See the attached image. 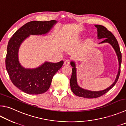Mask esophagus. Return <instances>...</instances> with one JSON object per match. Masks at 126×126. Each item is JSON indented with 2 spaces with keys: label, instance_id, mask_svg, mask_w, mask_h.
I'll use <instances>...</instances> for the list:
<instances>
[{
  "label": "esophagus",
  "instance_id": "34e87169",
  "mask_svg": "<svg viewBox=\"0 0 126 126\" xmlns=\"http://www.w3.org/2000/svg\"><path fill=\"white\" fill-rule=\"evenodd\" d=\"M70 64V61L69 59H67V60H65L64 61V65H69Z\"/></svg>",
  "mask_w": 126,
  "mask_h": 126
}]
</instances>
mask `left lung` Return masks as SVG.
Listing matches in <instances>:
<instances>
[{"mask_svg":"<svg viewBox=\"0 0 126 126\" xmlns=\"http://www.w3.org/2000/svg\"><path fill=\"white\" fill-rule=\"evenodd\" d=\"M95 26L97 28V38L98 39H104L102 42L99 43V44L104 43H108L110 44L112 47L113 48L117 54L118 61L119 63V67L118 73L116 76L115 81L111 86L106 89L100 91H91L89 90H86L83 88L80 87L77 83V68L76 64L75 62L71 61L70 65L72 68V77L70 80V88L72 92L75 95L79 97H83L84 98H88V99H93V98H96L101 96L105 94V93L108 92L111 88H112L113 86L117 83L119 76L121 72V65L122 62V54L120 51V47H119L118 43L117 40L115 36L110 31H109L106 27L100 25H95Z\"/></svg>","mask_w":126,"mask_h":126,"instance_id":"obj_1","label":"left lung"}]
</instances>
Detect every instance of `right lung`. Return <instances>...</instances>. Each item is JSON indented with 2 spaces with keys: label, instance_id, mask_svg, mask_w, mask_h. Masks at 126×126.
<instances>
[{
  "label": "right lung",
  "instance_id": "1",
  "mask_svg": "<svg viewBox=\"0 0 126 126\" xmlns=\"http://www.w3.org/2000/svg\"><path fill=\"white\" fill-rule=\"evenodd\" d=\"M56 20L32 21L17 30L9 40L5 59L6 69L14 85L23 92L32 95L43 94L51 85L54 75L62 67L63 61L45 62L36 68H25L19 61L18 53L22 42L30 35H44L48 33Z\"/></svg>",
  "mask_w": 126,
  "mask_h": 126
}]
</instances>
